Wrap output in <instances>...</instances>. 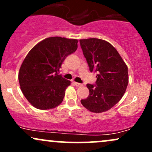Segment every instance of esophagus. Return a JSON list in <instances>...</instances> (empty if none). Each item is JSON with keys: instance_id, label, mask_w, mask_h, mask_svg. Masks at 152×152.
<instances>
[{"instance_id": "obj_1", "label": "esophagus", "mask_w": 152, "mask_h": 152, "mask_svg": "<svg viewBox=\"0 0 152 152\" xmlns=\"http://www.w3.org/2000/svg\"><path fill=\"white\" fill-rule=\"evenodd\" d=\"M75 84H76V86H78V87H81V86H83V84H82V83H77V82H75Z\"/></svg>"}]
</instances>
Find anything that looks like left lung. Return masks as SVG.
<instances>
[{
	"label": "left lung",
	"mask_w": 152,
	"mask_h": 152,
	"mask_svg": "<svg viewBox=\"0 0 152 152\" xmlns=\"http://www.w3.org/2000/svg\"><path fill=\"white\" fill-rule=\"evenodd\" d=\"M91 72L96 74L95 84L87 83L89 95L82 105L94 113H102L119 102L129 82L128 68L111 43L99 38L79 41Z\"/></svg>",
	"instance_id": "8db88e82"
}]
</instances>
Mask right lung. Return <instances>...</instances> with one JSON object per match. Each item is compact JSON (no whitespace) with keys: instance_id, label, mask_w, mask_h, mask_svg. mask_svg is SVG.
Returning <instances> with one entry per match:
<instances>
[{"instance_id":"add662e5","label":"right lung","mask_w":152,"mask_h":152,"mask_svg":"<svg viewBox=\"0 0 152 152\" xmlns=\"http://www.w3.org/2000/svg\"><path fill=\"white\" fill-rule=\"evenodd\" d=\"M76 39L47 38L36 45L24 59L18 73L20 89L38 109L56 107L63 102L71 81L60 73L62 63L77 49Z\"/></svg>"}]
</instances>
